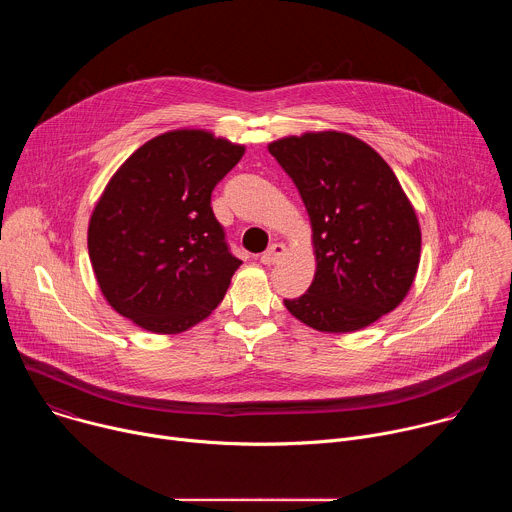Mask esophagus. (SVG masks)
I'll use <instances>...</instances> for the list:
<instances>
[{
    "label": "esophagus",
    "instance_id": "esophagus-1",
    "mask_svg": "<svg viewBox=\"0 0 512 512\" xmlns=\"http://www.w3.org/2000/svg\"><path fill=\"white\" fill-rule=\"evenodd\" d=\"M285 245L283 243H273L263 255H261V263L263 265H273V263H277L283 255H285Z\"/></svg>",
    "mask_w": 512,
    "mask_h": 512
}]
</instances>
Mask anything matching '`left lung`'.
<instances>
[{"label":"left lung","instance_id":"1","mask_svg":"<svg viewBox=\"0 0 512 512\" xmlns=\"http://www.w3.org/2000/svg\"><path fill=\"white\" fill-rule=\"evenodd\" d=\"M312 223L316 275L291 316L320 332H354L393 312L415 279L421 231L389 164L364 141L320 131L269 143Z\"/></svg>","mask_w":512,"mask_h":512}]
</instances>
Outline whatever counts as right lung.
I'll list each match as a JSON object with an SVG mask.
<instances>
[{"label":"right lung","mask_w":512,"mask_h":512,"mask_svg":"<svg viewBox=\"0 0 512 512\" xmlns=\"http://www.w3.org/2000/svg\"><path fill=\"white\" fill-rule=\"evenodd\" d=\"M243 145L176 129L135 150L89 223V257L109 306L156 334H178L223 302L237 259L210 206Z\"/></svg>","instance_id":"add662e5"}]
</instances>
